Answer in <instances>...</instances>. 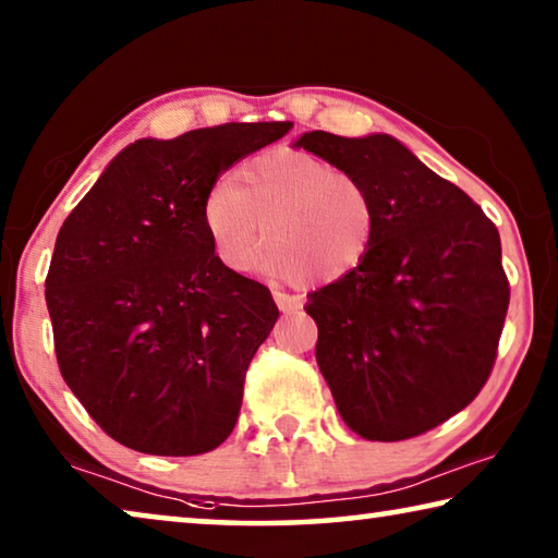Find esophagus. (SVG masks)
<instances>
[{
	"label": "esophagus",
	"mask_w": 558,
	"mask_h": 558,
	"mask_svg": "<svg viewBox=\"0 0 558 558\" xmlns=\"http://www.w3.org/2000/svg\"><path fill=\"white\" fill-rule=\"evenodd\" d=\"M272 298H276V305L280 307V313H295V311H300V307H303V298H298V295L276 293Z\"/></svg>",
	"instance_id": "esophagus-1"
}]
</instances>
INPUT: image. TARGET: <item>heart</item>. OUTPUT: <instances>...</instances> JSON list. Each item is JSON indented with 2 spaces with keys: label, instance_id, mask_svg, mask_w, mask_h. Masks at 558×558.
Masks as SVG:
<instances>
[{
  "label": "heart",
  "instance_id": "1",
  "mask_svg": "<svg viewBox=\"0 0 558 558\" xmlns=\"http://www.w3.org/2000/svg\"><path fill=\"white\" fill-rule=\"evenodd\" d=\"M203 228L218 260L272 280L335 282L355 272L377 238V203L360 175L305 151H265L220 179L203 198Z\"/></svg>",
  "mask_w": 558,
  "mask_h": 558
}]
</instances>
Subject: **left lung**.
<instances>
[{
  "mask_svg": "<svg viewBox=\"0 0 558 558\" xmlns=\"http://www.w3.org/2000/svg\"><path fill=\"white\" fill-rule=\"evenodd\" d=\"M295 146L360 175L379 216L360 268L307 295L317 367L355 435L417 437L492 373L509 307L497 226L390 134L307 131Z\"/></svg>",
  "mask_w": 558,
  "mask_h": 558,
  "instance_id": "obj_1",
  "label": "left lung"
}]
</instances>
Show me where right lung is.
I'll return each mask as SVG.
<instances>
[{"label": "right lung", "instance_id": "right-lung-1", "mask_svg": "<svg viewBox=\"0 0 558 558\" xmlns=\"http://www.w3.org/2000/svg\"><path fill=\"white\" fill-rule=\"evenodd\" d=\"M290 126L138 138L61 226L47 276L59 369L123 447L191 457L233 432L245 369L278 307L268 288L218 260L201 208L220 173Z\"/></svg>", "mask_w": 558, "mask_h": 558}]
</instances>
